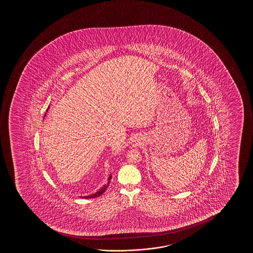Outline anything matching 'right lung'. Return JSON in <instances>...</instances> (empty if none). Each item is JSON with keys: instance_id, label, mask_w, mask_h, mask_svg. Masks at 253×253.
Listing matches in <instances>:
<instances>
[{"instance_id": "add662e5", "label": "right lung", "mask_w": 253, "mask_h": 253, "mask_svg": "<svg viewBox=\"0 0 253 253\" xmlns=\"http://www.w3.org/2000/svg\"><path fill=\"white\" fill-rule=\"evenodd\" d=\"M111 179V175H110V177H109V179H108V184H106V185H104V187H102V188H100L99 190L97 191V193H95V194H90V195H88V196H84V199H90V198H96L98 197V196H100L101 194H104V192H105V190L107 189L108 186H109V183H110V180Z\"/></svg>"}]
</instances>
